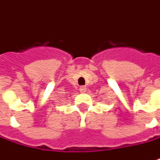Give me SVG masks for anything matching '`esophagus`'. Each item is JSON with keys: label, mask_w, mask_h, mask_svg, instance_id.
<instances>
[{"label": "esophagus", "mask_w": 160, "mask_h": 160, "mask_svg": "<svg viewBox=\"0 0 160 160\" xmlns=\"http://www.w3.org/2000/svg\"><path fill=\"white\" fill-rule=\"evenodd\" d=\"M79 91H80V92H86V87L85 86H81L79 88Z\"/></svg>", "instance_id": "34e87169"}]
</instances>
